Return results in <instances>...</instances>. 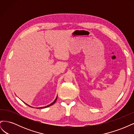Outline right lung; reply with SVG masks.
<instances>
[{
    "label": "right lung",
    "instance_id": "1",
    "mask_svg": "<svg viewBox=\"0 0 134 134\" xmlns=\"http://www.w3.org/2000/svg\"><path fill=\"white\" fill-rule=\"evenodd\" d=\"M57 98H58V97H56V99H55V100L53 102H52V103H51L50 104H49V105H48V106H45V107H40V108H46V107H49V106H51V105H52V104H54L55 103V102L56 101V100H57ZM28 105V104H27ZM28 106H29V105H28ZM30 107H31L30 106H29Z\"/></svg>",
    "mask_w": 134,
    "mask_h": 134
}]
</instances>
